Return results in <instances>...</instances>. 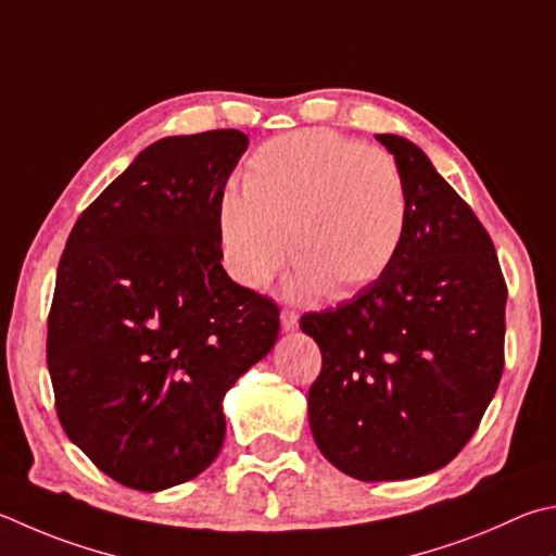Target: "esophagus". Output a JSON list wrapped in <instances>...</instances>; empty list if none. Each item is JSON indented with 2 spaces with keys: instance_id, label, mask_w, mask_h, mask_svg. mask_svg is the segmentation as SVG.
Instances as JSON below:
<instances>
[{
  "instance_id": "34e87169",
  "label": "esophagus",
  "mask_w": 556,
  "mask_h": 556,
  "mask_svg": "<svg viewBox=\"0 0 556 556\" xmlns=\"http://www.w3.org/2000/svg\"><path fill=\"white\" fill-rule=\"evenodd\" d=\"M296 326H299V313L289 308L281 311V328L289 332V330H296Z\"/></svg>"
}]
</instances>
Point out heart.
I'll return each mask as SVG.
<instances>
[{
	"label": "heart",
	"instance_id": "obj_1",
	"mask_svg": "<svg viewBox=\"0 0 556 556\" xmlns=\"http://www.w3.org/2000/svg\"><path fill=\"white\" fill-rule=\"evenodd\" d=\"M408 201L393 160L332 130H296L262 143L248 160L243 191L218 199L224 262L238 285L257 289L287 257V294L326 289L350 296L379 279L406 233Z\"/></svg>",
	"mask_w": 556,
	"mask_h": 556
}]
</instances>
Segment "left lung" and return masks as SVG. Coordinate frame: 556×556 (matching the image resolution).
Returning <instances> with one entry per match:
<instances>
[{
  "label": "left lung",
  "instance_id": "left-lung-1",
  "mask_svg": "<svg viewBox=\"0 0 556 556\" xmlns=\"http://www.w3.org/2000/svg\"><path fill=\"white\" fill-rule=\"evenodd\" d=\"M406 187L401 248L350 301L304 313L323 367L313 440L359 481L416 479L477 432L503 375L506 279L491 236L410 140L379 134Z\"/></svg>",
  "mask_w": 556,
  "mask_h": 556
}]
</instances>
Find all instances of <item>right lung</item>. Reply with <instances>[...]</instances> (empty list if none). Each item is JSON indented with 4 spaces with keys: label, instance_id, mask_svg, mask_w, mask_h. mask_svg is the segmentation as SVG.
I'll use <instances>...</instances> for the list:
<instances>
[{
    "label": "right lung",
    "instance_id": "1",
    "mask_svg": "<svg viewBox=\"0 0 556 556\" xmlns=\"http://www.w3.org/2000/svg\"><path fill=\"white\" fill-rule=\"evenodd\" d=\"M245 150L236 128L148 146L60 257L46 345L60 426L128 489L199 477L224 445L226 391L277 342L275 301L220 265L216 208Z\"/></svg>",
    "mask_w": 556,
    "mask_h": 556
}]
</instances>
